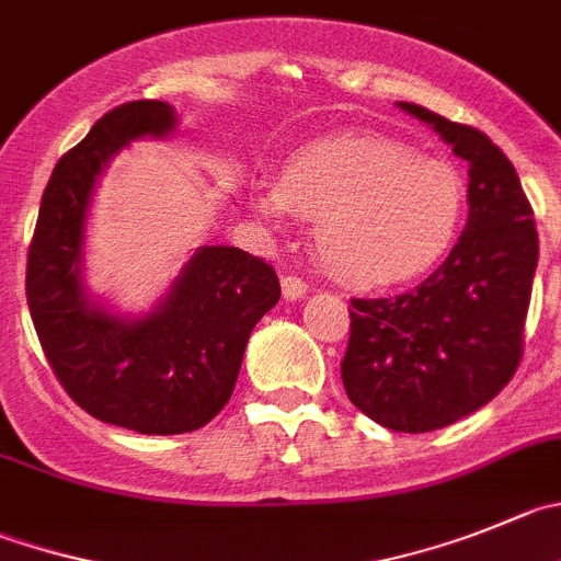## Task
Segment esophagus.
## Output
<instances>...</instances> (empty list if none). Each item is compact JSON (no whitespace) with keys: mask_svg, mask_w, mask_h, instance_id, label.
Returning <instances> with one entry per match:
<instances>
[{"mask_svg":"<svg viewBox=\"0 0 561 561\" xmlns=\"http://www.w3.org/2000/svg\"><path fill=\"white\" fill-rule=\"evenodd\" d=\"M280 289H284L286 300H300V297H306L308 284L297 275H284L280 277Z\"/></svg>","mask_w":561,"mask_h":561,"instance_id":"34e87169","label":"esophagus"}]
</instances>
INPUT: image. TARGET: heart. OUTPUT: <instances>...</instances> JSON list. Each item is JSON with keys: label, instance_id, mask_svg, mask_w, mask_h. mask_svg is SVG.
<instances>
[{"label": "heart", "instance_id": "b5f03b06", "mask_svg": "<svg viewBox=\"0 0 561 561\" xmlns=\"http://www.w3.org/2000/svg\"><path fill=\"white\" fill-rule=\"evenodd\" d=\"M264 220H319L317 250L335 275L391 286L446 259L462 231L468 184L460 170L382 137H341L297 153L284 181L255 192Z\"/></svg>", "mask_w": 561, "mask_h": 561}]
</instances>
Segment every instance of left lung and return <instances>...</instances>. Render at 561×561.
<instances>
[{
	"label": "left lung",
	"mask_w": 561,
	"mask_h": 561,
	"mask_svg": "<svg viewBox=\"0 0 561 561\" xmlns=\"http://www.w3.org/2000/svg\"><path fill=\"white\" fill-rule=\"evenodd\" d=\"M399 106L468 162V222L424 284L352 300L341 380L377 424L432 432L488 404L515 375L540 242L520 179L488 135L419 104Z\"/></svg>",
	"instance_id": "8db88e82"
}]
</instances>
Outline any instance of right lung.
I'll return each mask as SVG.
<instances>
[{"instance_id": "add662e5", "label": "right lung", "mask_w": 561, "mask_h": 561, "mask_svg": "<svg viewBox=\"0 0 561 561\" xmlns=\"http://www.w3.org/2000/svg\"><path fill=\"white\" fill-rule=\"evenodd\" d=\"M173 129L164 101H129L99 117L57 162L26 253V306L60 386L93 419L140 435L209 424L231 399L250 330L280 300L275 270L226 244L197 248L140 319L88 297L82 244L95 179L131 140Z\"/></svg>"}]
</instances>
